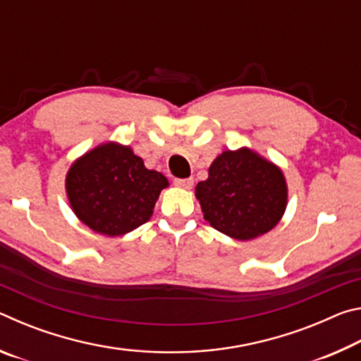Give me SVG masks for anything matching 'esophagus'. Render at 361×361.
<instances>
[{
    "label": "esophagus",
    "mask_w": 361,
    "mask_h": 361,
    "mask_svg": "<svg viewBox=\"0 0 361 361\" xmlns=\"http://www.w3.org/2000/svg\"><path fill=\"white\" fill-rule=\"evenodd\" d=\"M175 186L183 188V189H191L194 185L192 178H175Z\"/></svg>",
    "instance_id": "1"
}]
</instances>
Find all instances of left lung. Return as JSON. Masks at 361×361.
Masks as SVG:
<instances>
[{
  "mask_svg": "<svg viewBox=\"0 0 361 361\" xmlns=\"http://www.w3.org/2000/svg\"><path fill=\"white\" fill-rule=\"evenodd\" d=\"M205 221L235 240H252L282 219L288 188L276 164L248 148L224 151L195 186Z\"/></svg>",
  "mask_w": 361,
  "mask_h": 361,
  "instance_id": "1",
  "label": "left lung"
}]
</instances>
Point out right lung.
<instances>
[{"label": "right lung", "mask_w": 361, "mask_h": 361, "mask_svg": "<svg viewBox=\"0 0 361 361\" xmlns=\"http://www.w3.org/2000/svg\"><path fill=\"white\" fill-rule=\"evenodd\" d=\"M65 186L75 215L99 234L116 237L148 221L169 181L146 169L130 146L109 142L75 161Z\"/></svg>", "instance_id": "obj_1"}]
</instances>
